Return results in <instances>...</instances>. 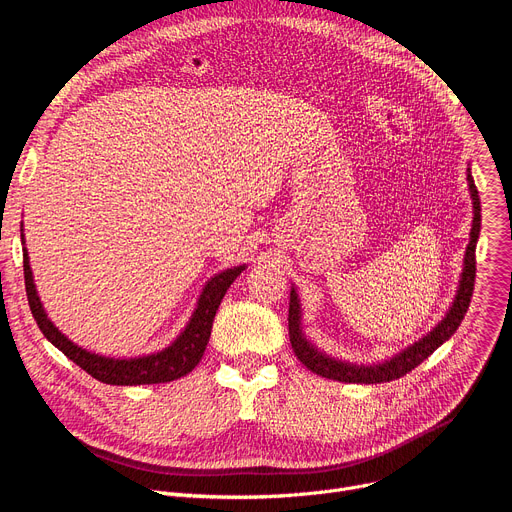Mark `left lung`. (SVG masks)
Returning <instances> with one entry per match:
<instances>
[{
    "mask_svg": "<svg viewBox=\"0 0 512 512\" xmlns=\"http://www.w3.org/2000/svg\"><path fill=\"white\" fill-rule=\"evenodd\" d=\"M467 184L469 195L473 203V224L469 232V245L465 249L463 259V272L459 286H456L454 301L448 307L446 315L438 321V326L429 330L423 338L402 348L400 353L392 355L390 359L373 365H359L351 361H342L332 355H326L321 348H317L303 330V305L299 299V292L294 286H290V305H288V334L292 351L297 359L311 369L313 373L321 375V378L344 382V384H382L392 382L413 371L419 363H423L429 355H432L438 346H442L454 332L461 326V321L469 309L471 297H473V282H475V247L481 230V205L479 195L471 176V168H467Z\"/></svg>",
    "mask_w": 512,
    "mask_h": 512,
    "instance_id": "1",
    "label": "left lung"
}]
</instances>
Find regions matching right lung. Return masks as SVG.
<instances>
[{"mask_svg":"<svg viewBox=\"0 0 512 512\" xmlns=\"http://www.w3.org/2000/svg\"><path fill=\"white\" fill-rule=\"evenodd\" d=\"M20 238L24 245L22 226H20ZM22 257H24L26 297H29L33 317L37 321L39 330L43 332V336L53 346L60 348V351L70 361H74L80 369H85L89 375H93L95 380H99L103 384H112V386L166 384V382L182 378V375H186V373H191L205 353V346L211 336L213 317L224 299L226 290L247 267L245 263H242V265L228 267V270L211 276L199 294L195 311L191 317H188V324L166 348H161V351H157V353L122 359V357H105V355L87 351V348L74 344L66 334H62L56 328V324H53V321L47 317L45 307L39 299V292H37V286L33 280L31 259H29V251H26V247H22Z\"/></svg>","mask_w":512,"mask_h":512,"instance_id":"1","label":"right lung"}]
</instances>
